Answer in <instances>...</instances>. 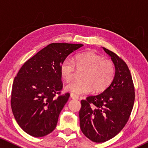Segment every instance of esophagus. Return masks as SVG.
I'll list each match as a JSON object with an SVG mask.
<instances>
[{
    "instance_id": "obj_1",
    "label": "esophagus",
    "mask_w": 148,
    "mask_h": 148,
    "mask_svg": "<svg viewBox=\"0 0 148 148\" xmlns=\"http://www.w3.org/2000/svg\"><path fill=\"white\" fill-rule=\"evenodd\" d=\"M71 97L72 99H79V97L76 95V94H74V93H71Z\"/></svg>"
}]
</instances>
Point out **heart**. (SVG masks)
<instances>
[{"label":"heart","mask_w":148,"mask_h":148,"mask_svg":"<svg viewBox=\"0 0 148 148\" xmlns=\"http://www.w3.org/2000/svg\"><path fill=\"white\" fill-rule=\"evenodd\" d=\"M77 71H84L81 81H75L67 84L64 89L76 94L103 91L113 82L115 66L111 60L103 59L94 52L77 54L74 61L66 59L60 66V72L64 81L70 82L74 78Z\"/></svg>","instance_id":"obj_1"}]
</instances>
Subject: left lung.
<instances>
[{"label": "left lung", "instance_id": "obj_1", "mask_svg": "<svg viewBox=\"0 0 148 148\" xmlns=\"http://www.w3.org/2000/svg\"><path fill=\"white\" fill-rule=\"evenodd\" d=\"M103 49L114 64L113 82L102 93L82 100L79 112L82 132L97 143L108 141L123 129L131 116L135 99L128 66L114 52L105 47Z\"/></svg>", "mask_w": 148, "mask_h": 148}]
</instances>
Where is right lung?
I'll return each instance as SVG.
<instances>
[{
  "instance_id": "obj_1",
  "label": "right lung",
  "mask_w": 148,
  "mask_h": 148,
  "mask_svg": "<svg viewBox=\"0 0 148 148\" xmlns=\"http://www.w3.org/2000/svg\"><path fill=\"white\" fill-rule=\"evenodd\" d=\"M83 46L50 44L20 69L12 86L11 107L17 123L27 134L42 137L56 129L70 97L69 92L61 95L60 66L69 55Z\"/></svg>"
}]
</instances>
